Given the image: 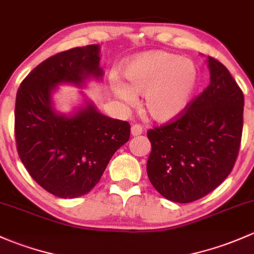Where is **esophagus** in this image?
Returning <instances> with one entry per match:
<instances>
[{
  "mask_svg": "<svg viewBox=\"0 0 254 254\" xmlns=\"http://www.w3.org/2000/svg\"><path fill=\"white\" fill-rule=\"evenodd\" d=\"M130 133H132L133 137H135V135H139L143 133V127L140 126V125L135 124V125H132V127H130Z\"/></svg>",
  "mask_w": 254,
  "mask_h": 254,
  "instance_id": "1",
  "label": "esophagus"
}]
</instances>
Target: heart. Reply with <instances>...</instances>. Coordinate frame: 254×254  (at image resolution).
I'll use <instances>...</instances> for the list:
<instances>
[{
  "instance_id": "heart-1",
  "label": "heart",
  "mask_w": 254,
  "mask_h": 254,
  "mask_svg": "<svg viewBox=\"0 0 254 254\" xmlns=\"http://www.w3.org/2000/svg\"><path fill=\"white\" fill-rule=\"evenodd\" d=\"M126 84L117 78L111 88L127 105L144 95V109L158 122L177 119L187 108L197 83V68L190 60L165 51L139 55L124 67Z\"/></svg>"
}]
</instances>
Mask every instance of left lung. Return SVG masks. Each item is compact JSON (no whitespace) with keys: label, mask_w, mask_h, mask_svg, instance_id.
Returning a JSON list of instances; mask_svg holds the SVG:
<instances>
[{"label":"left lung","mask_w":254,"mask_h":254,"mask_svg":"<svg viewBox=\"0 0 254 254\" xmlns=\"http://www.w3.org/2000/svg\"><path fill=\"white\" fill-rule=\"evenodd\" d=\"M210 84L170 124L149 129L146 172L166 199L190 203L210 193L232 171L244 127V93L229 69L208 56Z\"/></svg>","instance_id":"obj_1"}]
</instances>
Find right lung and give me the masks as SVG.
Here are the masks:
<instances>
[{
  "label": "right lung",
  "instance_id": "obj_1",
  "mask_svg": "<svg viewBox=\"0 0 254 254\" xmlns=\"http://www.w3.org/2000/svg\"><path fill=\"white\" fill-rule=\"evenodd\" d=\"M100 46L60 52L36 66L17 91L14 134L29 175L51 194L77 198L100 181L110 159L129 139L127 121L105 116L89 101L72 115L54 109L52 93L62 83L83 87L101 79Z\"/></svg>",
  "mask_w": 254,
  "mask_h": 254
}]
</instances>
